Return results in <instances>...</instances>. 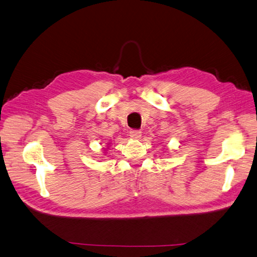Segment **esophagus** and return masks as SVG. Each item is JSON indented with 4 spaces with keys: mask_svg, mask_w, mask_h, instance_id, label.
<instances>
[{
    "mask_svg": "<svg viewBox=\"0 0 257 257\" xmlns=\"http://www.w3.org/2000/svg\"><path fill=\"white\" fill-rule=\"evenodd\" d=\"M129 135L133 139H139L142 137V132H140V130H130Z\"/></svg>",
    "mask_w": 257,
    "mask_h": 257,
    "instance_id": "34e87169",
    "label": "esophagus"
}]
</instances>
